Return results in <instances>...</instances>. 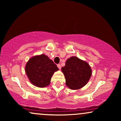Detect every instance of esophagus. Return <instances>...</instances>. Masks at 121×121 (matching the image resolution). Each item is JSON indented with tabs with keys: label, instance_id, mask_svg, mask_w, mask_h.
<instances>
[{
	"label": "esophagus",
	"instance_id": "esophagus-1",
	"mask_svg": "<svg viewBox=\"0 0 121 121\" xmlns=\"http://www.w3.org/2000/svg\"><path fill=\"white\" fill-rule=\"evenodd\" d=\"M57 67L59 69H61V65H60V64H57Z\"/></svg>",
	"mask_w": 121,
	"mask_h": 121
}]
</instances>
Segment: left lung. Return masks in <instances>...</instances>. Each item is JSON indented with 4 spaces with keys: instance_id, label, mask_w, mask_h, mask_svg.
<instances>
[{
    "instance_id": "obj_1",
    "label": "left lung",
    "mask_w": 121,
    "mask_h": 121,
    "mask_svg": "<svg viewBox=\"0 0 121 121\" xmlns=\"http://www.w3.org/2000/svg\"><path fill=\"white\" fill-rule=\"evenodd\" d=\"M65 76L66 85L72 90H77L85 86L92 74L89 64L77 57H72L66 61L62 68Z\"/></svg>"
}]
</instances>
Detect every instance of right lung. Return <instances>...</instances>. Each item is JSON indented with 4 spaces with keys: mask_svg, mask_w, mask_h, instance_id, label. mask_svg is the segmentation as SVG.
<instances>
[{
    "mask_svg": "<svg viewBox=\"0 0 121 121\" xmlns=\"http://www.w3.org/2000/svg\"><path fill=\"white\" fill-rule=\"evenodd\" d=\"M58 70L54 62L43 54L31 58L25 67L26 73L30 81L39 87L49 85L53 74Z\"/></svg>",
    "mask_w": 121,
    "mask_h": 121,
    "instance_id": "1",
    "label": "right lung"
}]
</instances>
